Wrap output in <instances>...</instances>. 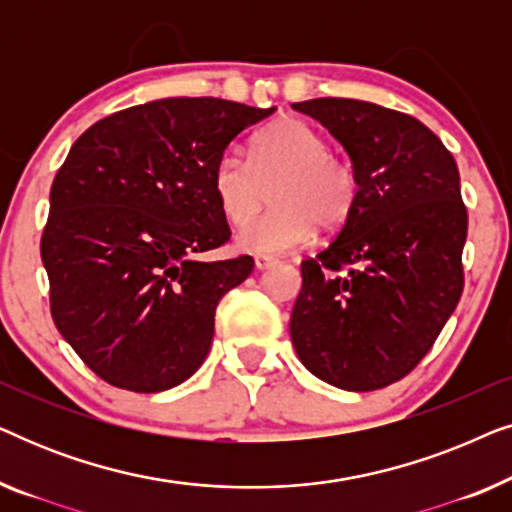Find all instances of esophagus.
<instances>
[{"label": "esophagus", "instance_id": "obj_1", "mask_svg": "<svg viewBox=\"0 0 512 512\" xmlns=\"http://www.w3.org/2000/svg\"><path fill=\"white\" fill-rule=\"evenodd\" d=\"M277 265V258H272V256H256V268L258 270H270V268H275Z\"/></svg>", "mask_w": 512, "mask_h": 512}]
</instances>
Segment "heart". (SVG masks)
I'll list each match as a JSON object with an SVG mask.
<instances>
[{
    "label": "heart",
    "instance_id": "obj_1",
    "mask_svg": "<svg viewBox=\"0 0 512 512\" xmlns=\"http://www.w3.org/2000/svg\"><path fill=\"white\" fill-rule=\"evenodd\" d=\"M270 185L276 207L250 224ZM212 188L230 226L250 224L237 233V244L251 254L275 256L303 247L314 226L340 228L352 212L359 181L345 158L328 151L319 130L298 118H282L251 139L249 163L237 153H223L214 165Z\"/></svg>",
    "mask_w": 512,
    "mask_h": 512
}]
</instances>
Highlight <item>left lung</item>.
<instances>
[{
	"mask_svg": "<svg viewBox=\"0 0 512 512\" xmlns=\"http://www.w3.org/2000/svg\"><path fill=\"white\" fill-rule=\"evenodd\" d=\"M291 107L338 139L359 181L335 240L300 263L293 347L333 387H389L424 359L464 291L468 214L457 163L401 111L345 97Z\"/></svg>",
	"mask_w": 512,
	"mask_h": 512,
	"instance_id": "left-lung-1",
	"label": "left lung"
}]
</instances>
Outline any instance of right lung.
Here are the masks:
<instances>
[{
    "instance_id": "1",
    "label": "right lung",
    "mask_w": 512,
    "mask_h": 512,
    "mask_svg": "<svg viewBox=\"0 0 512 512\" xmlns=\"http://www.w3.org/2000/svg\"><path fill=\"white\" fill-rule=\"evenodd\" d=\"M216 97H165L83 132L55 174L41 261L62 338L104 382L156 394L207 359L219 300L254 258L200 261L230 240L212 174L268 118Z\"/></svg>"
}]
</instances>
